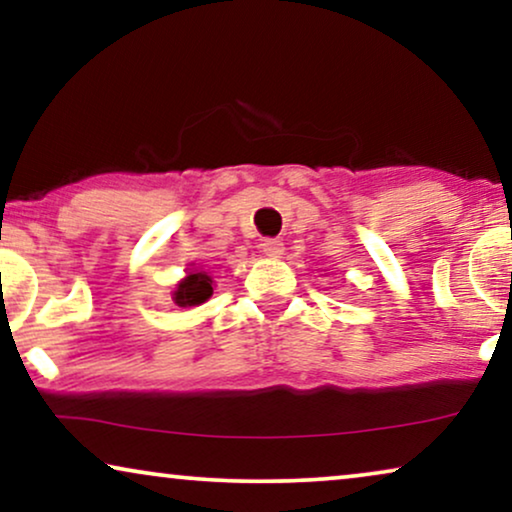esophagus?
Instances as JSON below:
<instances>
[{"label":"esophagus","mask_w":512,"mask_h":512,"mask_svg":"<svg viewBox=\"0 0 512 512\" xmlns=\"http://www.w3.org/2000/svg\"><path fill=\"white\" fill-rule=\"evenodd\" d=\"M261 249L265 256L270 258H279L284 254V242L282 240H275V237H268V240L261 242Z\"/></svg>","instance_id":"34e87169"}]
</instances>
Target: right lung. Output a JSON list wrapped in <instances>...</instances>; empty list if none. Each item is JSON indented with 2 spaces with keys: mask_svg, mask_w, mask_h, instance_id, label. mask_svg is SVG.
<instances>
[{
  "mask_svg": "<svg viewBox=\"0 0 512 512\" xmlns=\"http://www.w3.org/2000/svg\"><path fill=\"white\" fill-rule=\"evenodd\" d=\"M212 291H214L212 277H209L207 272H191V275L177 286V291H174V300H177V305L181 307L200 305L212 296Z\"/></svg>",
  "mask_w": 512,
  "mask_h": 512,
  "instance_id": "right-lung-1",
  "label": "right lung"
}]
</instances>
